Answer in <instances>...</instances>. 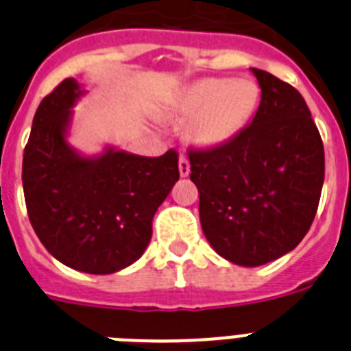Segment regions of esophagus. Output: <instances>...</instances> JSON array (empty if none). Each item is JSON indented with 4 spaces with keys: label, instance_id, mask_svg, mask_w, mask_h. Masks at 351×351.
<instances>
[{
    "label": "esophagus",
    "instance_id": "obj_1",
    "mask_svg": "<svg viewBox=\"0 0 351 351\" xmlns=\"http://www.w3.org/2000/svg\"><path fill=\"white\" fill-rule=\"evenodd\" d=\"M179 173H181V178H188L190 176V160L186 156L179 158Z\"/></svg>",
    "mask_w": 351,
    "mask_h": 351
}]
</instances>
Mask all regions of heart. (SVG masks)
Masks as SVG:
<instances>
[{
  "label": "heart",
  "mask_w": 351,
  "mask_h": 351,
  "mask_svg": "<svg viewBox=\"0 0 351 351\" xmlns=\"http://www.w3.org/2000/svg\"><path fill=\"white\" fill-rule=\"evenodd\" d=\"M260 101L258 84L247 77H207L186 86L173 112L195 116L188 138L198 147H214L234 138L255 114Z\"/></svg>",
  "instance_id": "obj_1"
}]
</instances>
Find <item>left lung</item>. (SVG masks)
Segmentation results:
<instances>
[{"mask_svg":"<svg viewBox=\"0 0 351 351\" xmlns=\"http://www.w3.org/2000/svg\"><path fill=\"white\" fill-rule=\"evenodd\" d=\"M262 89L251 125L225 144L190 149L200 223L214 251L256 267L308 234L325 176L320 132L293 86L251 68Z\"/></svg>","mask_w":351,"mask_h":351,"instance_id":"1","label":"left lung"}]
</instances>
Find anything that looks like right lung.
<instances>
[{"label": "right lung", "mask_w": 351, "mask_h": 351, "mask_svg": "<svg viewBox=\"0 0 351 351\" xmlns=\"http://www.w3.org/2000/svg\"><path fill=\"white\" fill-rule=\"evenodd\" d=\"M82 93L75 79H64L36 108L24 147V198L33 230L54 258L88 274H112L147 247L154 213L179 179V154L147 158L114 147L79 154L66 133Z\"/></svg>", "instance_id": "right-lung-1"}]
</instances>
